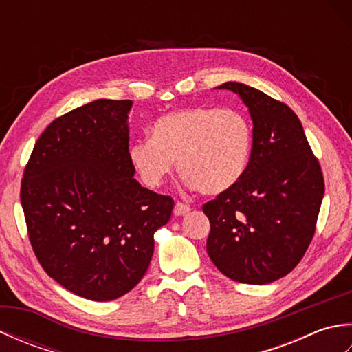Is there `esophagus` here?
I'll return each mask as SVG.
<instances>
[{"instance_id": "esophagus-1", "label": "esophagus", "mask_w": 352, "mask_h": 352, "mask_svg": "<svg viewBox=\"0 0 352 352\" xmlns=\"http://www.w3.org/2000/svg\"><path fill=\"white\" fill-rule=\"evenodd\" d=\"M192 208L188 204H183V203H177L174 207V214L175 216H183V214H188Z\"/></svg>"}]
</instances>
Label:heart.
I'll list each match as a JSON object with an SVG mask.
<instances>
[{"instance_id":"b5f03b06","label":"heart","mask_w":352,"mask_h":352,"mask_svg":"<svg viewBox=\"0 0 352 352\" xmlns=\"http://www.w3.org/2000/svg\"><path fill=\"white\" fill-rule=\"evenodd\" d=\"M148 134L149 140L130 146L129 159L149 189L163 184L174 169V160L184 184L206 195L233 189L248 168L251 130L234 110H177L154 121Z\"/></svg>"}]
</instances>
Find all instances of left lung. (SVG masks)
Wrapping results in <instances>:
<instances>
[{
    "label": "left lung",
    "mask_w": 352,
    "mask_h": 352,
    "mask_svg": "<svg viewBox=\"0 0 352 352\" xmlns=\"http://www.w3.org/2000/svg\"><path fill=\"white\" fill-rule=\"evenodd\" d=\"M252 121V151L242 180L203 206L210 221L207 254L228 278L267 284L287 275L309 248L324 177L302 124L284 102L237 81Z\"/></svg>",
    "instance_id": "8db88e82"
}]
</instances>
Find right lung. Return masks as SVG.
I'll use <instances>...</instances> for the list:
<instances>
[{
  "label": "right lung",
  "mask_w": 352,
  "mask_h": 352,
  "mask_svg": "<svg viewBox=\"0 0 352 352\" xmlns=\"http://www.w3.org/2000/svg\"><path fill=\"white\" fill-rule=\"evenodd\" d=\"M130 100H96L52 121L21 184L28 237L42 267L92 301L122 296L144 278L154 233L174 201L142 188L129 159Z\"/></svg>",
  "instance_id": "add662e5"
}]
</instances>
